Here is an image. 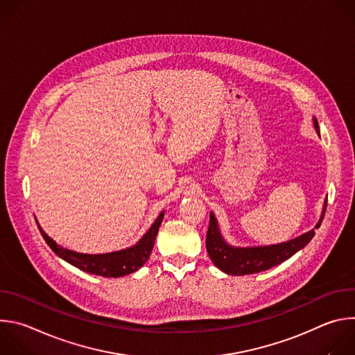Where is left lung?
Wrapping results in <instances>:
<instances>
[{"instance_id": "8db88e82", "label": "left lung", "mask_w": 355, "mask_h": 355, "mask_svg": "<svg viewBox=\"0 0 355 355\" xmlns=\"http://www.w3.org/2000/svg\"><path fill=\"white\" fill-rule=\"evenodd\" d=\"M315 128L319 132L318 119H313ZM326 204L323 208L322 218L316 225V229L320 227L322 220L324 218ZM209 227L207 233V250L209 259L212 263L226 274L230 275H248V274H257L266 270H270L289 257H292L296 251L305 247L315 236V229L302 234L293 240L274 244V245H264V247H232L229 245L220 236L218 222L215 215L211 212L209 216Z\"/></svg>"}]
</instances>
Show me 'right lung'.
Returning <instances> with one entry per match:
<instances>
[{
  "label": "right lung",
  "instance_id": "obj_1",
  "mask_svg": "<svg viewBox=\"0 0 355 355\" xmlns=\"http://www.w3.org/2000/svg\"><path fill=\"white\" fill-rule=\"evenodd\" d=\"M164 212L159 215L156 222L153 223L147 233L140 239V241L126 250L108 252V254H81V252H76L67 248H63L62 245H58L52 239H50L42 227L37 225L44 241L47 245L52 248L56 254L63 259L64 261L70 263L71 266L80 268L81 271H85L88 274L101 275V277H123L130 272L137 271L150 257V252L153 250L155 240L159 232V227L163 222ZM37 223V222H36Z\"/></svg>",
  "mask_w": 355,
  "mask_h": 355
}]
</instances>
